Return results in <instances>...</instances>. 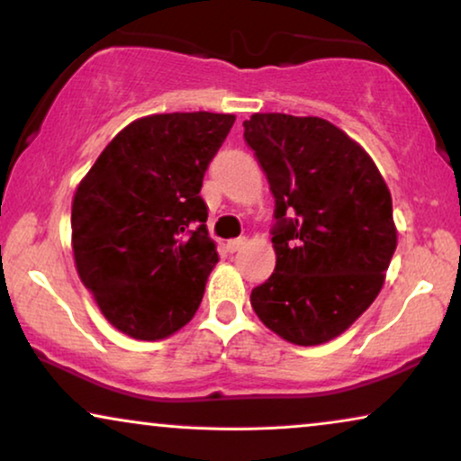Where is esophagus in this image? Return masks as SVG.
<instances>
[{
  "label": "esophagus",
  "instance_id": "1",
  "mask_svg": "<svg viewBox=\"0 0 461 461\" xmlns=\"http://www.w3.org/2000/svg\"><path fill=\"white\" fill-rule=\"evenodd\" d=\"M245 245V237H239V239H230L229 243H226V249L230 251V254H235V251H239Z\"/></svg>",
  "mask_w": 461,
  "mask_h": 461
}]
</instances>
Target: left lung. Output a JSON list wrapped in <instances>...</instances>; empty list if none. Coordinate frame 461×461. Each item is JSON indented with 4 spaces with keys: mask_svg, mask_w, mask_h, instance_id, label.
I'll return each mask as SVG.
<instances>
[{
    "mask_svg": "<svg viewBox=\"0 0 461 461\" xmlns=\"http://www.w3.org/2000/svg\"><path fill=\"white\" fill-rule=\"evenodd\" d=\"M243 128L276 218V267L251 306L287 342L325 344L380 294L396 249L393 197L367 150L327 119L254 113Z\"/></svg>",
    "mask_w": 461,
    "mask_h": 461,
    "instance_id": "left-lung-1",
    "label": "left lung"
}]
</instances>
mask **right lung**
<instances>
[{"label": "right lung", "mask_w": 461, "mask_h": 461, "mask_svg": "<svg viewBox=\"0 0 461 461\" xmlns=\"http://www.w3.org/2000/svg\"><path fill=\"white\" fill-rule=\"evenodd\" d=\"M235 115L140 117L106 144L71 207L75 268L104 319L134 339L169 338L194 317L216 243L201 199Z\"/></svg>", "instance_id": "obj_1"}]
</instances>
